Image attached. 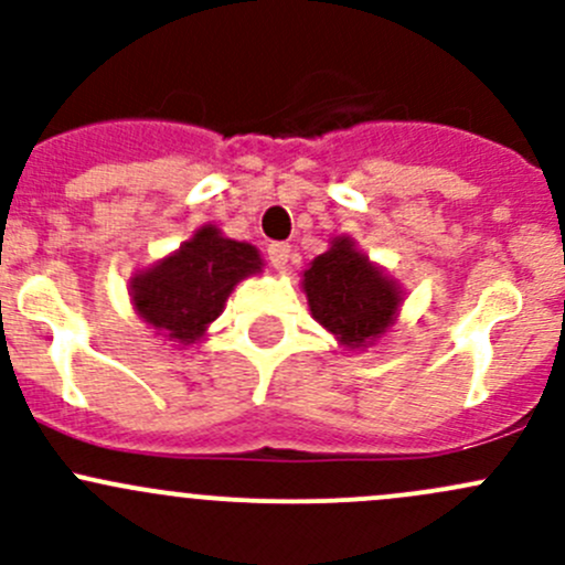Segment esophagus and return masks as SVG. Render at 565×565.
Returning <instances> with one entry per match:
<instances>
[{
	"mask_svg": "<svg viewBox=\"0 0 565 565\" xmlns=\"http://www.w3.org/2000/svg\"><path fill=\"white\" fill-rule=\"evenodd\" d=\"M289 256H292V248H289L287 243H270V246H267V259H270V265L278 267V270L287 267Z\"/></svg>",
	"mask_w": 565,
	"mask_h": 565,
	"instance_id": "obj_1",
	"label": "esophagus"
}]
</instances>
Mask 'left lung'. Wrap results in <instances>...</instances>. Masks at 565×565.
<instances>
[{"label": "left lung", "instance_id": "left-lung-1", "mask_svg": "<svg viewBox=\"0 0 565 565\" xmlns=\"http://www.w3.org/2000/svg\"><path fill=\"white\" fill-rule=\"evenodd\" d=\"M311 317L344 350H366L396 324L404 289L383 265L369 259L350 235L330 241L300 278Z\"/></svg>", "mask_w": 565, "mask_h": 565}]
</instances>
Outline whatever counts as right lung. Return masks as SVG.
<instances>
[{
	"label": "right lung",
	"mask_w": 565,
	"mask_h": 565,
	"mask_svg": "<svg viewBox=\"0 0 565 565\" xmlns=\"http://www.w3.org/2000/svg\"><path fill=\"white\" fill-rule=\"evenodd\" d=\"M265 259L246 241H232L215 224H202L180 248L134 273L130 303L152 333L174 347L207 335L243 278L256 276Z\"/></svg>",
	"instance_id": "right-lung-1"
}]
</instances>
